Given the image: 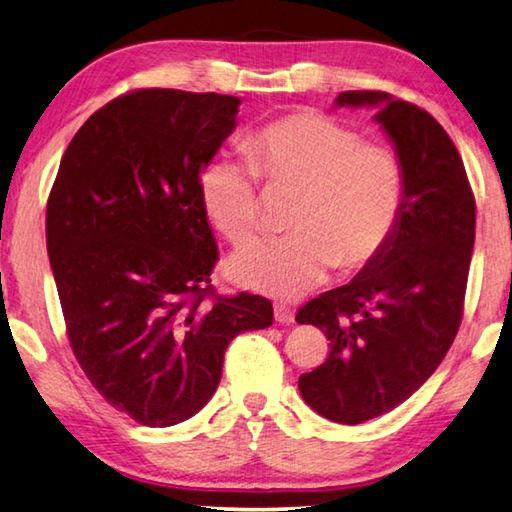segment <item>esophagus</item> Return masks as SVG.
<instances>
[{"instance_id": "1", "label": "esophagus", "mask_w": 512, "mask_h": 512, "mask_svg": "<svg viewBox=\"0 0 512 512\" xmlns=\"http://www.w3.org/2000/svg\"><path fill=\"white\" fill-rule=\"evenodd\" d=\"M274 318L278 323H294V310L292 307H287V305H283V303H278V305H274Z\"/></svg>"}]
</instances>
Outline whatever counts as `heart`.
<instances>
[{
  "instance_id": "1",
  "label": "heart",
  "mask_w": 512,
  "mask_h": 512,
  "mask_svg": "<svg viewBox=\"0 0 512 512\" xmlns=\"http://www.w3.org/2000/svg\"><path fill=\"white\" fill-rule=\"evenodd\" d=\"M243 149L249 162L211 160L198 180L202 211L229 243L245 245L263 227L258 177L269 189H298V198L287 218L292 236L229 260L236 283L289 301L321 285L334 265L361 272L392 243L406 209V173L388 144L303 111L260 127Z\"/></svg>"
}]
</instances>
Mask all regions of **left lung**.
Segmentation results:
<instances>
[{"label":"left lung","mask_w":512,"mask_h":512,"mask_svg":"<svg viewBox=\"0 0 512 512\" xmlns=\"http://www.w3.org/2000/svg\"><path fill=\"white\" fill-rule=\"evenodd\" d=\"M339 106H376L406 173V209L388 249L352 283L307 301L296 323L316 325L330 354L301 374L307 406L363 423L417 392L448 354L464 316L475 196L455 142L428 111L383 91H343Z\"/></svg>","instance_id":"obj_1"}]
</instances>
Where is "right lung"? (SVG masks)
I'll list each match as a JSON object with an SVG mask.
<instances>
[{"instance_id": "obj_1", "label": "right lung", "mask_w": 512, "mask_h": 512, "mask_svg": "<svg viewBox=\"0 0 512 512\" xmlns=\"http://www.w3.org/2000/svg\"><path fill=\"white\" fill-rule=\"evenodd\" d=\"M240 100L138 89L106 102L66 147L46 202V249L66 336L106 403L149 428L216 392L229 341L274 321L272 303L218 296V247L200 171Z\"/></svg>"}]
</instances>
